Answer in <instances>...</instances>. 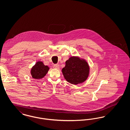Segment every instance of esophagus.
<instances>
[{
  "mask_svg": "<svg viewBox=\"0 0 130 130\" xmlns=\"http://www.w3.org/2000/svg\"><path fill=\"white\" fill-rule=\"evenodd\" d=\"M54 67L56 69H59V65L58 64H55L54 65Z\"/></svg>",
  "mask_w": 130,
  "mask_h": 130,
  "instance_id": "1",
  "label": "esophagus"
}]
</instances>
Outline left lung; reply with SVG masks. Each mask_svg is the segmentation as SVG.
<instances>
[{"instance_id":"obj_1","label":"left lung","mask_w":130,"mask_h":130,"mask_svg":"<svg viewBox=\"0 0 130 130\" xmlns=\"http://www.w3.org/2000/svg\"><path fill=\"white\" fill-rule=\"evenodd\" d=\"M65 63L62 72L68 82L77 85L86 81L89 74L90 67L85 59L77 56H72Z\"/></svg>"}]
</instances>
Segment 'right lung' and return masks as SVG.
<instances>
[{
  "label": "right lung",
  "instance_id": "1",
  "mask_svg": "<svg viewBox=\"0 0 130 130\" xmlns=\"http://www.w3.org/2000/svg\"><path fill=\"white\" fill-rule=\"evenodd\" d=\"M49 70V67L45 66L42 61H37L31 69V75L34 78L41 79L47 74Z\"/></svg>",
  "mask_w": 130,
  "mask_h": 130
}]
</instances>
